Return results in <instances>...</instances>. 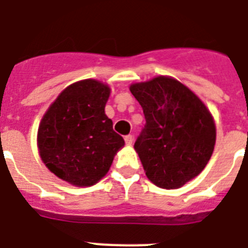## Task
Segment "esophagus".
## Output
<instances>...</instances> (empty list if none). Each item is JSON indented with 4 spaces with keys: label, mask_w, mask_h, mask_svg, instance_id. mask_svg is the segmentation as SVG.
I'll list each match as a JSON object with an SVG mask.
<instances>
[{
    "label": "esophagus",
    "mask_w": 248,
    "mask_h": 248,
    "mask_svg": "<svg viewBox=\"0 0 248 248\" xmlns=\"http://www.w3.org/2000/svg\"><path fill=\"white\" fill-rule=\"evenodd\" d=\"M124 140H125V144L126 145H131L134 141V136L133 135H126L125 138H124Z\"/></svg>",
    "instance_id": "1"
}]
</instances>
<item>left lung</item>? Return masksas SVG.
Listing matches in <instances>:
<instances>
[{
	"mask_svg": "<svg viewBox=\"0 0 248 248\" xmlns=\"http://www.w3.org/2000/svg\"><path fill=\"white\" fill-rule=\"evenodd\" d=\"M146 125L135 141L146 177L176 189L198 176L213 155L217 128L212 113L187 86L170 76L130 85Z\"/></svg>",
	"mask_w": 248,
	"mask_h": 248,
	"instance_id": "8db88e82",
	"label": "left lung"
}]
</instances>
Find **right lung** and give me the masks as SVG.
<instances>
[{
  "label": "right lung",
  "mask_w": 248,
  "mask_h": 248,
  "mask_svg": "<svg viewBox=\"0 0 248 248\" xmlns=\"http://www.w3.org/2000/svg\"><path fill=\"white\" fill-rule=\"evenodd\" d=\"M109 94L107 83L81 79L67 86L40 120V158L50 172L75 187L101 181L125 144L104 112Z\"/></svg>",
  "instance_id": "obj_1"
}]
</instances>
